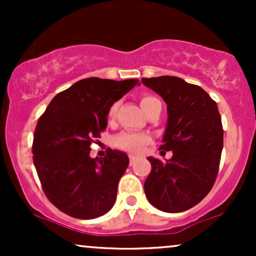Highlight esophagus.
I'll list each match as a JSON object with an SVG mask.
<instances>
[{
	"instance_id": "34e87169",
	"label": "esophagus",
	"mask_w": 256,
	"mask_h": 256,
	"mask_svg": "<svg viewBox=\"0 0 256 256\" xmlns=\"http://www.w3.org/2000/svg\"><path fill=\"white\" fill-rule=\"evenodd\" d=\"M136 161H137V156H134V155H130V165L132 166Z\"/></svg>"
}]
</instances>
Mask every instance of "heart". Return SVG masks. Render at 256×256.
<instances>
[{"label":"heart","instance_id":"b5f03b06","mask_svg":"<svg viewBox=\"0 0 256 256\" xmlns=\"http://www.w3.org/2000/svg\"><path fill=\"white\" fill-rule=\"evenodd\" d=\"M158 100L152 95H143L140 98V107L144 113H146L150 108L156 104ZM116 110H118V104H113L108 108L107 112V118L108 120H112L116 116ZM150 142V136L144 132H130L124 131L120 132L113 138L114 146L118 148L126 150L128 152H134V154H140V152L144 149V146Z\"/></svg>","mask_w":256,"mask_h":256}]
</instances>
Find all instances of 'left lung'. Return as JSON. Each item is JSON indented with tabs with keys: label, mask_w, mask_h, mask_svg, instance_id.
Returning <instances> with one entry per match:
<instances>
[{
	"label": "left lung",
	"mask_w": 256,
	"mask_h": 256,
	"mask_svg": "<svg viewBox=\"0 0 256 256\" xmlns=\"http://www.w3.org/2000/svg\"><path fill=\"white\" fill-rule=\"evenodd\" d=\"M142 83L166 102L161 149L173 152L166 162L148 158L146 196L162 212H184L206 198L218 174L224 140L218 106L202 88L182 78H142Z\"/></svg>",
	"instance_id": "obj_1"
}]
</instances>
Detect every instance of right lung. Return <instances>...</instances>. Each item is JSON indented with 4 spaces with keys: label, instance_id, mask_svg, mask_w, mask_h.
Returning a JSON list of instances; mask_svg holds the SVG:
<instances>
[{
    "label": "right lung",
    "instance_id": "obj_1",
    "mask_svg": "<svg viewBox=\"0 0 256 256\" xmlns=\"http://www.w3.org/2000/svg\"><path fill=\"white\" fill-rule=\"evenodd\" d=\"M137 79H82L58 94L38 120L34 164L43 192L61 212L78 219L104 216L116 200L119 179L128 166L124 152L90 158L94 138L107 128V112Z\"/></svg>",
    "mask_w": 256,
    "mask_h": 256
}]
</instances>
